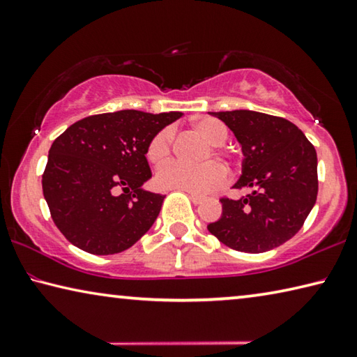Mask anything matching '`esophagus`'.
Returning a JSON list of instances; mask_svg holds the SVG:
<instances>
[{
  "instance_id": "esophagus-1",
  "label": "esophagus",
  "mask_w": 357,
  "mask_h": 357,
  "mask_svg": "<svg viewBox=\"0 0 357 357\" xmlns=\"http://www.w3.org/2000/svg\"><path fill=\"white\" fill-rule=\"evenodd\" d=\"M190 200L193 204H200L204 202V197L202 195H197V193H190Z\"/></svg>"
}]
</instances>
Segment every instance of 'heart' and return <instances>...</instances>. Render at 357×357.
Returning a JSON list of instances; mask_svg holds the SVG:
<instances>
[{
    "instance_id": "b5f03b06",
    "label": "heart",
    "mask_w": 357,
    "mask_h": 357,
    "mask_svg": "<svg viewBox=\"0 0 357 357\" xmlns=\"http://www.w3.org/2000/svg\"><path fill=\"white\" fill-rule=\"evenodd\" d=\"M193 130L204 138L211 146L213 153H219L220 146L227 143L228 130L220 121L214 118H203L193 123ZM174 144V132L170 128L160 129L151 138L146 157L153 165H164L170 159ZM209 151L203 155L208 159ZM225 170L217 162H204L200 165H187L183 162H172L162 167L157 173V183L167 189L183 190L190 193H208L219 187L225 181Z\"/></svg>"
}]
</instances>
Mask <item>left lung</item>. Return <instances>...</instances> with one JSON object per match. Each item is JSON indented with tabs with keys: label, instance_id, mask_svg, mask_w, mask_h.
Masks as SVG:
<instances>
[{
	"label": "left lung",
	"instance_id": "obj_1",
	"mask_svg": "<svg viewBox=\"0 0 357 357\" xmlns=\"http://www.w3.org/2000/svg\"><path fill=\"white\" fill-rule=\"evenodd\" d=\"M243 146V176L234 189L252 190L239 200L222 197V217L208 225L229 249L261 253L291 239L318 195L317 151L302 130L273 114L214 112Z\"/></svg>",
	"mask_w": 357,
	"mask_h": 357
}]
</instances>
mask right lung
Returning a JSON list of instances; mask_svg holds the SVG:
<instances>
[{
	"label": "right lung",
	"instance_id": "obj_1",
	"mask_svg": "<svg viewBox=\"0 0 357 357\" xmlns=\"http://www.w3.org/2000/svg\"><path fill=\"white\" fill-rule=\"evenodd\" d=\"M181 114H93L53 142L42 190L53 222L70 244L93 255H113L153 227L165 197L142 190L153 176L146 149L151 138Z\"/></svg>",
	"mask_w": 357,
	"mask_h": 357
}]
</instances>
